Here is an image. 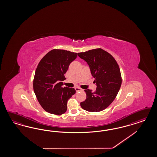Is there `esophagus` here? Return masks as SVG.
<instances>
[{
    "label": "esophagus",
    "instance_id": "1",
    "mask_svg": "<svg viewBox=\"0 0 157 157\" xmlns=\"http://www.w3.org/2000/svg\"><path fill=\"white\" fill-rule=\"evenodd\" d=\"M75 90L76 91H82L83 90V89H81L80 87H76L75 88Z\"/></svg>",
    "mask_w": 157,
    "mask_h": 157
}]
</instances>
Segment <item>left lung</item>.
I'll use <instances>...</instances> for the list:
<instances>
[{"mask_svg": "<svg viewBox=\"0 0 157 157\" xmlns=\"http://www.w3.org/2000/svg\"><path fill=\"white\" fill-rule=\"evenodd\" d=\"M78 55L87 62L95 79L97 89H86V99L81 102L82 109L91 112L105 109L114 101L121 85L119 65L114 57L101 48L91 49Z\"/></svg>", "mask_w": 157, "mask_h": 157, "instance_id": "obj_1", "label": "left lung"}]
</instances>
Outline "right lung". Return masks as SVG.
I'll return each instance as SVG.
<instances>
[{
    "mask_svg": "<svg viewBox=\"0 0 157 157\" xmlns=\"http://www.w3.org/2000/svg\"><path fill=\"white\" fill-rule=\"evenodd\" d=\"M77 53L53 49L38 63L33 80V90L38 102L48 113L61 115L66 112L67 101L75 94L74 88L62 87V81Z\"/></svg>",
    "mask_w": 157,
    "mask_h": 157,
    "instance_id": "1",
    "label": "right lung"
}]
</instances>
